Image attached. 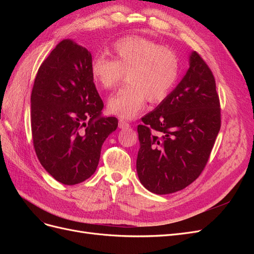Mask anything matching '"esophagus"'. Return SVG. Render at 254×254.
Listing matches in <instances>:
<instances>
[{
  "label": "esophagus",
  "instance_id": "esophagus-1",
  "mask_svg": "<svg viewBox=\"0 0 254 254\" xmlns=\"http://www.w3.org/2000/svg\"><path fill=\"white\" fill-rule=\"evenodd\" d=\"M129 127H130V125L128 124L127 122L123 121V120H121V121L119 122V128H121V129H128Z\"/></svg>",
  "mask_w": 254,
  "mask_h": 254
}]
</instances>
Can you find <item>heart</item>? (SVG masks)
I'll use <instances>...</instances> for the list:
<instances>
[{"instance_id":"b5f03b06","label":"heart","mask_w":254,"mask_h":254,"mask_svg":"<svg viewBox=\"0 0 254 254\" xmlns=\"http://www.w3.org/2000/svg\"><path fill=\"white\" fill-rule=\"evenodd\" d=\"M113 59L96 56L91 64V76L99 88L112 91L127 75L128 87L110 97L108 110L123 120H131L151 104L163 102L179 74L176 53L142 37H126L114 43Z\"/></svg>"}]
</instances>
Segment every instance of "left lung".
I'll list each match as a JSON object with an SVG mask.
<instances>
[{
    "instance_id": "obj_1",
    "label": "left lung",
    "mask_w": 254,
    "mask_h": 254,
    "mask_svg": "<svg viewBox=\"0 0 254 254\" xmlns=\"http://www.w3.org/2000/svg\"><path fill=\"white\" fill-rule=\"evenodd\" d=\"M181 81L137 126V177L151 193L165 195L195 181L220 129L214 76L196 52Z\"/></svg>"
}]
</instances>
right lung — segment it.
Masks as SVG:
<instances>
[{
	"instance_id": "1",
	"label": "right lung",
	"mask_w": 254,
	"mask_h": 254,
	"mask_svg": "<svg viewBox=\"0 0 254 254\" xmlns=\"http://www.w3.org/2000/svg\"><path fill=\"white\" fill-rule=\"evenodd\" d=\"M90 51L60 41L38 70L30 96L34 147L41 165L65 186L93 175L102 146L118 128L103 117L104 104L91 76Z\"/></svg>"
}]
</instances>
